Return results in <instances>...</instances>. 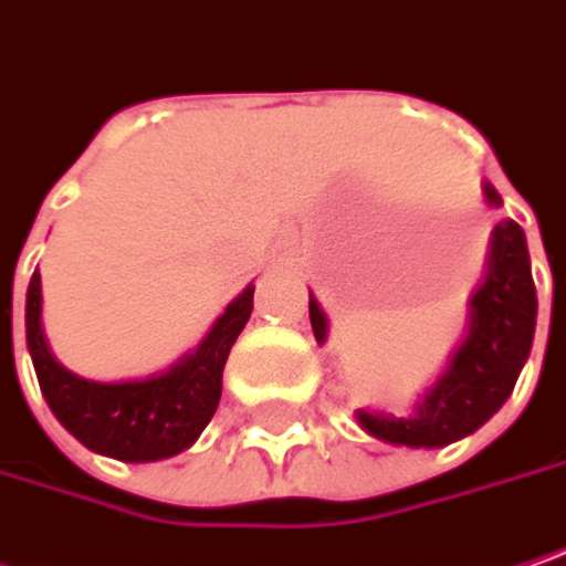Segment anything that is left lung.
Listing matches in <instances>:
<instances>
[{
  "mask_svg": "<svg viewBox=\"0 0 566 566\" xmlns=\"http://www.w3.org/2000/svg\"><path fill=\"white\" fill-rule=\"evenodd\" d=\"M483 195L490 205H500L493 185H483ZM535 314L538 297L525 233L506 217L493 230L486 279L471 301V329L461 349L454 352L449 371L407 419L358 410L361 429L375 439L410 449H439L471 436L513 394L515 378L532 349ZM311 326L316 343H323L326 316L316 301H311Z\"/></svg>",
  "mask_w": 566,
  "mask_h": 566,
  "instance_id": "obj_1",
  "label": "left lung"
}]
</instances>
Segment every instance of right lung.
<instances>
[{
	"instance_id": "right-lung-1",
	"label": "right lung",
	"mask_w": 566,
	"mask_h": 566,
	"mask_svg": "<svg viewBox=\"0 0 566 566\" xmlns=\"http://www.w3.org/2000/svg\"><path fill=\"white\" fill-rule=\"evenodd\" d=\"M252 291L255 287H247L223 311L205 343L166 375L98 384L56 365L41 329V275L34 272L24 304V333L48 407L85 449L98 454L117 461H159L179 454L201 436L220 403L223 365L252 314Z\"/></svg>"
}]
</instances>
